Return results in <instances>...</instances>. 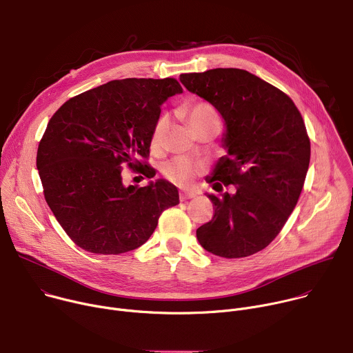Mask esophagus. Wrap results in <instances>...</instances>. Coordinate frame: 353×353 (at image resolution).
<instances>
[{
  "instance_id": "obj_1",
  "label": "esophagus",
  "mask_w": 353,
  "mask_h": 353,
  "mask_svg": "<svg viewBox=\"0 0 353 353\" xmlns=\"http://www.w3.org/2000/svg\"><path fill=\"white\" fill-rule=\"evenodd\" d=\"M195 194L192 191H184V192H180V201H185V199H190V198H194Z\"/></svg>"
}]
</instances>
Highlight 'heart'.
I'll use <instances>...</instances> for the list:
<instances>
[{
  "label": "heart",
  "mask_w": 353,
  "mask_h": 353,
  "mask_svg": "<svg viewBox=\"0 0 353 353\" xmlns=\"http://www.w3.org/2000/svg\"><path fill=\"white\" fill-rule=\"evenodd\" d=\"M183 113L185 114L188 124L194 131L199 127L219 123L215 109L205 102L191 103L183 109ZM168 124L169 121H168V117L165 116L158 120L152 132V145L155 146L161 145V142L163 141L165 132L168 130ZM203 170H204L203 163L187 157L173 158L172 161L162 165V173L166 176V179H169L170 181L179 185L190 184L195 179V176H198Z\"/></svg>",
  "instance_id": "obj_1"
}]
</instances>
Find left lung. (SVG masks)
Segmentation results:
<instances>
[{"label":"left lung","mask_w":353,"mask_h":353,"mask_svg":"<svg viewBox=\"0 0 353 353\" xmlns=\"http://www.w3.org/2000/svg\"><path fill=\"white\" fill-rule=\"evenodd\" d=\"M188 92L222 116L226 155L215 165L212 188L233 184L234 194H208L212 221L196 229L210 253L225 259L253 256L281 232L294 210L310 163V139L292 99L239 68L181 74Z\"/></svg>","instance_id":"left-lung-1"}]
</instances>
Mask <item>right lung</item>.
Returning <instances> with one entry per match:
<instances>
[{
  "mask_svg": "<svg viewBox=\"0 0 353 353\" xmlns=\"http://www.w3.org/2000/svg\"><path fill=\"white\" fill-rule=\"evenodd\" d=\"M183 89L174 78L110 81L71 97L50 119L36 166L44 198L56 219L81 248L121 254L142 245L161 214L179 204L177 188L159 179L125 185L123 166L148 179L161 106Z\"/></svg>",
  "mask_w": 353,
  "mask_h": 353,
  "instance_id": "right-lung-1",
  "label": "right lung"
}]
</instances>
